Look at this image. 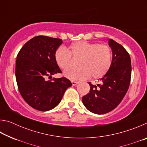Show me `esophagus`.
<instances>
[{"label":"esophagus","instance_id":"esophagus-1","mask_svg":"<svg viewBox=\"0 0 147 147\" xmlns=\"http://www.w3.org/2000/svg\"><path fill=\"white\" fill-rule=\"evenodd\" d=\"M71 83H72V84H73V86H76L78 84V82H75V81H72Z\"/></svg>","mask_w":147,"mask_h":147}]
</instances>
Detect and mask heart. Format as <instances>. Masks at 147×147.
Wrapping results in <instances>:
<instances>
[{"mask_svg":"<svg viewBox=\"0 0 147 147\" xmlns=\"http://www.w3.org/2000/svg\"><path fill=\"white\" fill-rule=\"evenodd\" d=\"M71 57L80 58L78 69H71L65 73L67 78L74 80L88 78H100L108 73L111 65L112 53L108 45L85 41L75 42L68 49H58L54 59L58 67L67 70L71 65Z\"/></svg>","mask_w":147,"mask_h":147,"instance_id":"b5f03b06","label":"heart"}]
</instances>
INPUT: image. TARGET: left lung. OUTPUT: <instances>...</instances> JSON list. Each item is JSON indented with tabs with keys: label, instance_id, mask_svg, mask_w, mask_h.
<instances>
[{
	"label": "left lung",
	"instance_id": "1",
	"mask_svg": "<svg viewBox=\"0 0 147 147\" xmlns=\"http://www.w3.org/2000/svg\"><path fill=\"white\" fill-rule=\"evenodd\" d=\"M109 45L113 54L110 69L100 79V84L94 86L88 82L89 93L82 97L86 108L96 114H105L115 109L125 96L130 83L131 66L128 53L111 39Z\"/></svg>",
	"mask_w": 147,
	"mask_h": 147
}]
</instances>
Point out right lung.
Wrapping results in <instances>:
<instances>
[{
  "label": "right lung",
  "instance_id": "add662e5",
  "mask_svg": "<svg viewBox=\"0 0 147 147\" xmlns=\"http://www.w3.org/2000/svg\"><path fill=\"white\" fill-rule=\"evenodd\" d=\"M63 43L61 39L45 36L34 37L24 45L17 56L16 77L19 91L26 102L37 110H51L61 100L72 86L65 77L52 78L61 73L54 54ZM47 76L51 81H47Z\"/></svg>",
  "mask_w": 147,
  "mask_h": 147
}]
</instances>
